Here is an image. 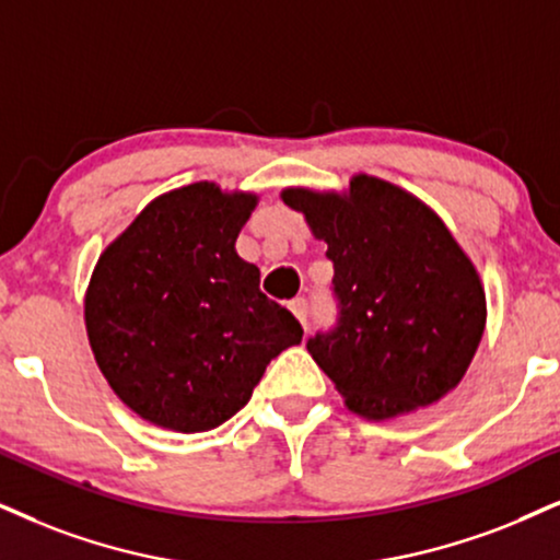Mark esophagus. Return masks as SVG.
<instances>
[{"label": "esophagus", "mask_w": 560, "mask_h": 560, "mask_svg": "<svg viewBox=\"0 0 560 560\" xmlns=\"http://www.w3.org/2000/svg\"><path fill=\"white\" fill-rule=\"evenodd\" d=\"M289 310H292L296 320H300L302 325H307V315H310V310H307V300H304V296H296V300L289 302Z\"/></svg>", "instance_id": "esophagus-1"}]
</instances>
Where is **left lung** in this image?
I'll list each match as a JSON object with an SVG mask.
<instances>
[{
  "label": "left lung",
  "instance_id": "1",
  "mask_svg": "<svg viewBox=\"0 0 560 560\" xmlns=\"http://www.w3.org/2000/svg\"><path fill=\"white\" fill-rule=\"evenodd\" d=\"M328 243L338 325L307 341L351 413L385 421L455 390L486 328V292L447 224L400 186L353 175L349 188H284Z\"/></svg>",
  "mask_w": 560,
  "mask_h": 560
}]
</instances>
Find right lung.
Wrapping results in <instances>:
<instances>
[{"label":"right lung","mask_w":560,"mask_h":560,"mask_svg":"<svg viewBox=\"0 0 560 560\" xmlns=\"http://www.w3.org/2000/svg\"><path fill=\"white\" fill-rule=\"evenodd\" d=\"M258 196L201 180L162 194L105 247L84 294L90 349L139 419L196 434L250 400L302 325L260 292L235 240Z\"/></svg>","instance_id":"add662e5"}]
</instances>
